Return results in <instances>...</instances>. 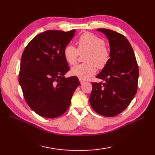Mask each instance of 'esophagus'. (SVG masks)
I'll list each match as a JSON object with an SVG mask.
<instances>
[{"mask_svg": "<svg viewBox=\"0 0 155 155\" xmlns=\"http://www.w3.org/2000/svg\"><path fill=\"white\" fill-rule=\"evenodd\" d=\"M79 81H80V83L81 84H84L85 83V81L84 80H82V79H79Z\"/></svg>", "mask_w": 155, "mask_h": 155, "instance_id": "34e87169", "label": "esophagus"}]
</instances>
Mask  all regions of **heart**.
Instances as JSON below:
<instances>
[{
  "mask_svg": "<svg viewBox=\"0 0 155 155\" xmlns=\"http://www.w3.org/2000/svg\"><path fill=\"white\" fill-rule=\"evenodd\" d=\"M78 49L72 45H68L64 49V57L69 64H74L79 53L87 52L84 57L85 63L78 64L71 68L72 75L82 80L93 77L97 72V67L103 69L107 65L110 58L108 48L104 46V41L90 32L82 35L77 41Z\"/></svg>",
  "mask_w": 155,
  "mask_h": 155,
  "instance_id": "b5f03b06",
  "label": "heart"
}]
</instances>
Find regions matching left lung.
I'll use <instances>...</instances> for the list:
<instances>
[{"mask_svg": "<svg viewBox=\"0 0 155 155\" xmlns=\"http://www.w3.org/2000/svg\"><path fill=\"white\" fill-rule=\"evenodd\" d=\"M97 30L107 37L110 58L97 76L104 82L92 83L89 101L96 113L112 117L126 109L135 96L139 67L133 48L124 36L109 29Z\"/></svg>", "mask_w": 155, "mask_h": 155, "instance_id": "left-lung-1", "label": "left lung"}]
</instances>
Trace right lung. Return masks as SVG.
Returning <instances> with one entry per match:
<instances>
[{"label":"right lung","mask_w":155,"mask_h":155,"mask_svg":"<svg viewBox=\"0 0 155 155\" xmlns=\"http://www.w3.org/2000/svg\"><path fill=\"white\" fill-rule=\"evenodd\" d=\"M74 32L75 30L41 32L23 52L19 84L28 106L41 117L54 118L63 114L79 86L77 77H64L70 68L64 49Z\"/></svg>","instance_id":"add662e5"}]
</instances>
